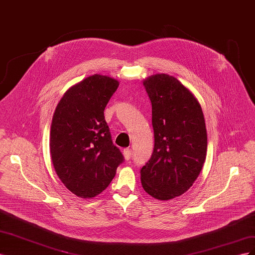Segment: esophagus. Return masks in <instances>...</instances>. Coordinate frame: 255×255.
I'll use <instances>...</instances> for the list:
<instances>
[{
    "mask_svg": "<svg viewBox=\"0 0 255 255\" xmlns=\"http://www.w3.org/2000/svg\"><path fill=\"white\" fill-rule=\"evenodd\" d=\"M123 155H125V158L127 160H128V159H130V157H132V155H133V151L130 149H125V150H123Z\"/></svg>",
    "mask_w": 255,
    "mask_h": 255,
    "instance_id": "34e87169",
    "label": "esophagus"
}]
</instances>
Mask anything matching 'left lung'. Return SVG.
Returning a JSON list of instances; mask_svg holds the SVG:
<instances>
[{"instance_id": "8db88e82", "label": "left lung", "mask_w": 255, "mask_h": 255, "mask_svg": "<svg viewBox=\"0 0 255 255\" xmlns=\"http://www.w3.org/2000/svg\"><path fill=\"white\" fill-rule=\"evenodd\" d=\"M152 104L154 148L140 169L145 192L158 200L183 195L197 180L207 149L204 116L197 99L173 76L143 82Z\"/></svg>"}]
</instances>
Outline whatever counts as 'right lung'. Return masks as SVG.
<instances>
[{"label": "right lung", "instance_id": "1", "mask_svg": "<svg viewBox=\"0 0 255 255\" xmlns=\"http://www.w3.org/2000/svg\"><path fill=\"white\" fill-rule=\"evenodd\" d=\"M118 86L119 82L110 76H88L66 92L54 113L52 163L60 181L78 197L101 194L125 160L104 118Z\"/></svg>", "mask_w": 255, "mask_h": 255}]
</instances>
